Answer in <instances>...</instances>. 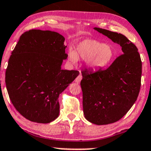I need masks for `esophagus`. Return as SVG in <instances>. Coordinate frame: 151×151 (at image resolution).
Wrapping results in <instances>:
<instances>
[{
  "mask_svg": "<svg viewBox=\"0 0 151 151\" xmlns=\"http://www.w3.org/2000/svg\"><path fill=\"white\" fill-rule=\"evenodd\" d=\"M81 79H82V76H81V74H79V75L78 76L77 78H76L75 82L77 83H79L81 82Z\"/></svg>",
  "mask_w": 151,
  "mask_h": 151,
  "instance_id": "obj_1",
  "label": "esophagus"
}]
</instances>
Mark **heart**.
Segmentation results:
<instances>
[{"instance_id": "obj_1", "label": "heart", "mask_w": 151, "mask_h": 151, "mask_svg": "<svg viewBox=\"0 0 151 151\" xmlns=\"http://www.w3.org/2000/svg\"><path fill=\"white\" fill-rule=\"evenodd\" d=\"M115 55V50L111 44L104 43L97 40L86 39L79 41L75 47V51L69 50V60L76 64L79 58L86 60L91 69L104 68L111 63Z\"/></svg>"}]
</instances>
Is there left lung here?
Returning <instances> with one entry per match:
<instances>
[{
  "instance_id": "1",
  "label": "left lung",
  "mask_w": 151,
  "mask_h": 151,
  "mask_svg": "<svg viewBox=\"0 0 151 151\" xmlns=\"http://www.w3.org/2000/svg\"><path fill=\"white\" fill-rule=\"evenodd\" d=\"M93 29L120 45L123 52L105 70L82 72L84 117L93 124H108L124 117L137 101L142 63L137 46L126 36L98 27Z\"/></svg>"
}]
</instances>
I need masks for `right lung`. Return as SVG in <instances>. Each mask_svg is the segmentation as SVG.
Returning a JSON list of instances; mask_svg holds the SVG:
<instances>
[{
    "instance_id": "add662e5",
    "label": "right lung",
    "mask_w": 151,
    "mask_h": 151,
    "mask_svg": "<svg viewBox=\"0 0 151 151\" xmlns=\"http://www.w3.org/2000/svg\"><path fill=\"white\" fill-rule=\"evenodd\" d=\"M65 38L58 32L32 29L22 34L5 72L10 101L29 121L50 123L59 115L60 94L79 75L62 70Z\"/></svg>"
}]
</instances>
